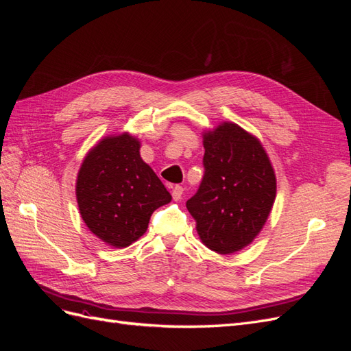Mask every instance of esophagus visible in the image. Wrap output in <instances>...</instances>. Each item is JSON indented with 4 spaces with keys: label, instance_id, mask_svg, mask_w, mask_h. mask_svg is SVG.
Segmentation results:
<instances>
[{
    "label": "esophagus",
    "instance_id": "1",
    "mask_svg": "<svg viewBox=\"0 0 351 351\" xmlns=\"http://www.w3.org/2000/svg\"><path fill=\"white\" fill-rule=\"evenodd\" d=\"M183 192H184V189H183V186H178V184H176V186L173 187V190H171V195H173V199H174V200H178V199H182V196H183Z\"/></svg>",
    "mask_w": 351,
    "mask_h": 351
}]
</instances>
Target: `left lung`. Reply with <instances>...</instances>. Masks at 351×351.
<instances>
[{
    "instance_id": "1",
    "label": "left lung",
    "mask_w": 351,
    "mask_h": 351,
    "mask_svg": "<svg viewBox=\"0 0 351 351\" xmlns=\"http://www.w3.org/2000/svg\"><path fill=\"white\" fill-rule=\"evenodd\" d=\"M204 178L186 202L206 247L221 254L247 246L268 219L277 180L261 142L222 123L204 134Z\"/></svg>"
}]
</instances>
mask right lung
Masks as SVG:
<instances>
[{"label": "right lung", "mask_w": 351, "mask_h": 351, "mask_svg": "<svg viewBox=\"0 0 351 351\" xmlns=\"http://www.w3.org/2000/svg\"><path fill=\"white\" fill-rule=\"evenodd\" d=\"M139 149V141L127 133L105 137L84 158L77 176L83 221L114 247H127L143 236L154 210L171 200Z\"/></svg>", "instance_id": "1"}]
</instances>
